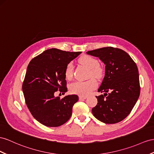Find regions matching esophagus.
I'll return each instance as SVG.
<instances>
[{
    "label": "esophagus",
    "instance_id": "esophagus-1",
    "mask_svg": "<svg viewBox=\"0 0 154 154\" xmlns=\"http://www.w3.org/2000/svg\"><path fill=\"white\" fill-rule=\"evenodd\" d=\"M86 98V96H79V100H85Z\"/></svg>",
    "mask_w": 154,
    "mask_h": 154
}]
</instances>
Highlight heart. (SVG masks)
Wrapping results in <instances>:
<instances>
[{
  "label": "heart",
  "mask_w": 154,
  "mask_h": 154,
  "mask_svg": "<svg viewBox=\"0 0 154 154\" xmlns=\"http://www.w3.org/2000/svg\"><path fill=\"white\" fill-rule=\"evenodd\" d=\"M81 64L89 68L88 77H94L97 79L103 77L105 73V69L101 65L98 64V60L90 55H83L79 58ZM65 77L67 79H72L73 76V65L72 62L67 64L65 72ZM97 82L95 78L92 77L85 81H77L72 82L69 85L70 92L74 94L80 96H86L96 88Z\"/></svg>",
  "instance_id": "obj_1"
}]
</instances>
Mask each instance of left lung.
Segmentation results:
<instances>
[{
  "label": "left lung",
  "instance_id": "left-lung-1",
  "mask_svg": "<svg viewBox=\"0 0 154 154\" xmlns=\"http://www.w3.org/2000/svg\"><path fill=\"white\" fill-rule=\"evenodd\" d=\"M105 64V74L96 96L93 115L105 124H116L127 117L139 99L140 91L136 63L125 51L112 47L90 51ZM108 93H107V92Z\"/></svg>",
  "mask_w": 154,
  "mask_h": 154
}]
</instances>
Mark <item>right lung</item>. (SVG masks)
I'll return each mask as SVG.
<instances>
[{
  "label": "right lung",
  "mask_w": 154,
  "mask_h": 154,
  "mask_svg": "<svg viewBox=\"0 0 154 154\" xmlns=\"http://www.w3.org/2000/svg\"><path fill=\"white\" fill-rule=\"evenodd\" d=\"M81 52H69L50 49L32 58L27 67L22 89L25 103L33 117L47 127L65 124L72 114L77 95L60 99L54 97L57 90L68 91L64 75L67 64Z\"/></svg>",
  "instance_id": "1"
}]
</instances>
